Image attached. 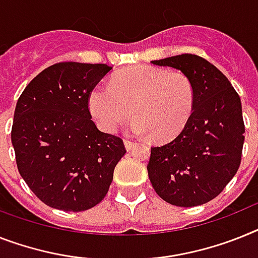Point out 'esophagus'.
<instances>
[{"label":"esophagus","mask_w":258,"mask_h":258,"mask_svg":"<svg viewBox=\"0 0 258 258\" xmlns=\"http://www.w3.org/2000/svg\"><path fill=\"white\" fill-rule=\"evenodd\" d=\"M133 146H134L133 142H130V140H124V147L127 151H130V149L133 148Z\"/></svg>","instance_id":"esophagus-1"}]
</instances>
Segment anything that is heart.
I'll use <instances>...</instances> for the list:
<instances>
[{"label": "heart", "mask_w": 258, "mask_h": 258, "mask_svg": "<svg viewBox=\"0 0 258 258\" xmlns=\"http://www.w3.org/2000/svg\"><path fill=\"white\" fill-rule=\"evenodd\" d=\"M192 82L181 72L149 66L123 69L109 85H98L89 96V110L98 127L114 133L133 114L135 135L169 142L181 134L194 110Z\"/></svg>", "instance_id": "1"}]
</instances>
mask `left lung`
Returning a JSON list of instances; mask_svg holds the SVG:
<instances>
[{
  "instance_id": "1",
  "label": "left lung",
  "mask_w": 258,
  "mask_h": 258,
  "mask_svg": "<svg viewBox=\"0 0 258 258\" xmlns=\"http://www.w3.org/2000/svg\"><path fill=\"white\" fill-rule=\"evenodd\" d=\"M152 64L187 76L196 102L181 134L151 148L149 181L165 202L199 206L219 196L239 169L245 133L241 101L226 76L201 56L183 53Z\"/></svg>"
}]
</instances>
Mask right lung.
Segmentation results:
<instances>
[{
    "instance_id": "obj_1",
    "label": "right lung",
    "mask_w": 258,
    "mask_h": 258,
    "mask_svg": "<svg viewBox=\"0 0 258 258\" xmlns=\"http://www.w3.org/2000/svg\"><path fill=\"white\" fill-rule=\"evenodd\" d=\"M111 69L106 64H53L19 97L12 128L17 166L47 206L85 211L109 191L125 148L120 138L97 128L88 101Z\"/></svg>"
}]
</instances>
